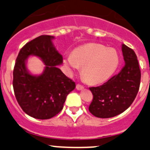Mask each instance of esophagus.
I'll list each match as a JSON object with an SVG mask.
<instances>
[{"instance_id": "obj_1", "label": "esophagus", "mask_w": 150, "mask_h": 150, "mask_svg": "<svg viewBox=\"0 0 150 150\" xmlns=\"http://www.w3.org/2000/svg\"><path fill=\"white\" fill-rule=\"evenodd\" d=\"M76 88L78 89V90H82V89L84 88V86H82V85L78 83L76 85Z\"/></svg>"}]
</instances>
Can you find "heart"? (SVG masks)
Wrapping results in <instances>:
<instances>
[{
    "instance_id": "obj_1",
    "label": "heart",
    "mask_w": 150,
    "mask_h": 150,
    "mask_svg": "<svg viewBox=\"0 0 150 150\" xmlns=\"http://www.w3.org/2000/svg\"><path fill=\"white\" fill-rule=\"evenodd\" d=\"M64 63L71 69L82 67L85 81L96 85L105 82L112 76L119 64V57L113 48L97 43L85 45L66 56Z\"/></svg>"
}]
</instances>
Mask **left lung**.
I'll return each instance as SVG.
<instances>
[{"instance_id": "left-lung-1", "label": "left lung", "mask_w": 150, "mask_h": 150, "mask_svg": "<svg viewBox=\"0 0 150 150\" xmlns=\"http://www.w3.org/2000/svg\"><path fill=\"white\" fill-rule=\"evenodd\" d=\"M122 51L125 64L120 72L102 86L89 88L93 100L88 110L95 117L108 118L123 112L138 93L141 71L137 57L125 44L122 45Z\"/></svg>"}]
</instances>
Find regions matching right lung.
Listing matches in <instances>:
<instances>
[{
  "mask_svg": "<svg viewBox=\"0 0 150 150\" xmlns=\"http://www.w3.org/2000/svg\"><path fill=\"white\" fill-rule=\"evenodd\" d=\"M52 38L43 35L27 43L19 51L13 72V91L19 106L28 115L40 120L60 112L67 96L75 88V83L57 67L63 62V57L54 47ZM30 55L40 57L46 64L39 76L26 70L25 61Z\"/></svg>",
  "mask_w": 150,
  "mask_h": 150,
  "instance_id": "1",
  "label": "right lung"
}]
</instances>
